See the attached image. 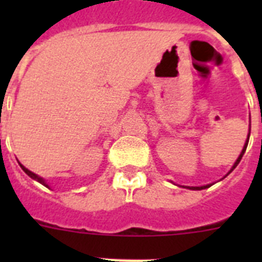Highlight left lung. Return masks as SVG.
<instances>
[{
    "instance_id": "left-lung-1",
    "label": "left lung",
    "mask_w": 262,
    "mask_h": 262,
    "mask_svg": "<svg viewBox=\"0 0 262 262\" xmlns=\"http://www.w3.org/2000/svg\"><path fill=\"white\" fill-rule=\"evenodd\" d=\"M249 134H251V124H249ZM249 134H248V138H247V142H245V144H244V148H243L242 154L239 155V157H237V160H236V161H235V164H233V166H232V168H231L230 172L227 173V174L224 176V177H227V176L230 174V173L232 172L233 169H235L236 166H237V164L240 163V160H242L243 155H244L245 149H247V145H248V142H249ZM211 185H212V184H210V185H205V186H185V187H187V189H190V190H202V189H207V187H210V186H211Z\"/></svg>"
}]
</instances>
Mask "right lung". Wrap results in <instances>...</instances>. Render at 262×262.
<instances>
[{
  "label": "right lung",
  "instance_id": "right-lung-1",
  "mask_svg": "<svg viewBox=\"0 0 262 262\" xmlns=\"http://www.w3.org/2000/svg\"><path fill=\"white\" fill-rule=\"evenodd\" d=\"M19 165H20V168L23 169V172L26 173L27 176H30V177H31V178H34V180H36V181H38V182H40L41 185H45V186H47V187H48V185L46 184V181H45V180H43V178L39 177V176H36L35 173H32L31 170H29V169H27V168H25V166H23L22 164H19Z\"/></svg>",
  "mask_w": 262,
  "mask_h": 262
}]
</instances>
